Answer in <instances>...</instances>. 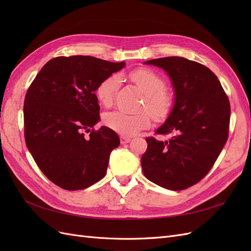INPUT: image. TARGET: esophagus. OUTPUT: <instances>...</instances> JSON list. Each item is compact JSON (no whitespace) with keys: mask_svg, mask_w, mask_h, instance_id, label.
I'll list each match as a JSON object with an SVG mask.
<instances>
[{"mask_svg":"<svg viewBox=\"0 0 251 251\" xmlns=\"http://www.w3.org/2000/svg\"><path fill=\"white\" fill-rule=\"evenodd\" d=\"M130 141H131L130 137H126V136H121V137H120L121 144H126V143H128Z\"/></svg>","mask_w":251,"mask_h":251,"instance_id":"1","label":"esophagus"}]
</instances>
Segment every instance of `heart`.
Wrapping results in <instances>:
<instances>
[{
    "label": "heart",
    "instance_id": "obj_1",
    "mask_svg": "<svg viewBox=\"0 0 251 251\" xmlns=\"http://www.w3.org/2000/svg\"><path fill=\"white\" fill-rule=\"evenodd\" d=\"M132 81L137 86L144 97L143 108H147L151 115L157 119H161L168 115L171 109V97L164 92L165 82L162 77L150 69H137L130 74ZM119 85L118 75L113 74L104 78L96 89L97 100L104 107H110L114 100V95ZM103 123L111 130L125 136H133L140 130L147 128L151 125L149 113L141 112L138 114H126L124 112H110L105 114Z\"/></svg>",
    "mask_w": 251,
    "mask_h": 251
}]
</instances>
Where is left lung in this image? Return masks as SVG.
<instances>
[{
    "label": "left lung",
    "mask_w": 251,
    "mask_h": 251,
    "mask_svg": "<svg viewBox=\"0 0 251 251\" xmlns=\"http://www.w3.org/2000/svg\"><path fill=\"white\" fill-rule=\"evenodd\" d=\"M163 69L171 78L175 100L156 133L169 140L148 137L141 157L143 175L170 191H181L206 176L228 137L230 104L215 73L184 57L144 62Z\"/></svg>",
    "instance_id": "obj_1"
}]
</instances>
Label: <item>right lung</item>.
<instances>
[{"label":"right lung","mask_w":251,"mask_h":251,"mask_svg":"<svg viewBox=\"0 0 251 251\" xmlns=\"http://www.w3.org/2000/svg\"><path fill=\"white\" fill-rule=\"evenodd\" d=\"M126 63L93 56H58L45 65L24 102L26 146L43 174L67 191L83 189L104 177L118 135L100 121L98 85ZM90 132L88 138L85 133Z\"/></svg>","instance_id":"right-lung-1"}]
</instances>
